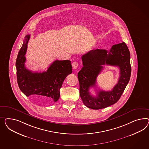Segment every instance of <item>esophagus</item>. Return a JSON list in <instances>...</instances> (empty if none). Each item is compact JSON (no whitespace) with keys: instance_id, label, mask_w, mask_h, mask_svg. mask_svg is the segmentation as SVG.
<instances>
[{"instance_id":"34e87169","label":"esophagus","mask_w":149,"mask_h":149,"mask_svg":"<svg viewBox=\"0 0 149 149\" xmlns=\"http://www.w3.org/2000/svg\"><path fill=\"white\" fill-rule=\"evenodd\" d=\"M79 67V64L77 62H73L72 63V68L74 69H77Z\"/></svg>"}]
</instances>
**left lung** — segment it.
I'll list each match as a JSON object with an SVG mask.
<instances>
[{
  "label": "left lung",
  "mask_w": 149,
  "mask_h": 149,
  "mask_svg": "<svg viewBox=\"0 0 149 149\" xmlns=\"http://www.w3.org/2000/svg\"><path fill=\"white\" fill-rule=\"evenodd\" d=\"M83 67L78 72L80 95L85 106L89 109H100L116 103L129 83L131 73L130 53L125 42L113 45L108 52L105 49L92 50L82 57ZM107 64L118 66L120 77L118 83L110 91H97L93 96L88 92L95 86L97 77Z\"/></svg>",
  "instance_id": "left-lung-1"
}]
</instances>
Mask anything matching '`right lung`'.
Listing matches in <instances>:
<instances>
[{"label":"right lung","instance_id":"add662e5","mask_svg":"<svg viewBox=\"0 0 149 149\" xmlns=\"http://www.w3.org/2000/svg\"><path fill=\"white\" fill-rule=\"evenodd\" d=\"M30 35L25 37L23 44L18 54L16 66L17 82L20 91L37 103L49 105L56 102L64 79L72 72L69 60H55L47 71L32 72L25 66L28 43Z\"/></svg>","mask_w":149,"mask_h":149}]
</instances>
